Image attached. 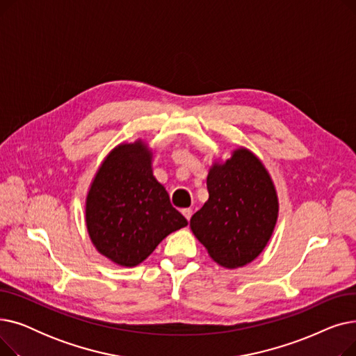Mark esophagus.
Here are the masks:
<instances>
[{
  "label": "esophagus",
  "instance_id": "esophagus-1",
  "mask_svg": "<svg viewBox=\"0 0 356 356\" xmlns=\"http://www.w3.org/2000/svg\"><path fill=\"white\" fill-rule=\"evenodd\" d=\"M181 213H183V216L188 219V220H191V218H192V213H193V211L191 209V208H184V209H181Z\"/></svg>",
  "mask_w": 356,
  "mask_h": 356
}]
</instances>
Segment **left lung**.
Returning a JSON list of instances; mask_svg holds the SVG:
<instances>
[{
	"label": "left lung",
	"mask_w": 356,
	"mask_h": 356,
	"mask_svg": "<svg viewBox=\"0 0 356 356\" xmlns=\"http://www.w3.org/2000/svg\"><path fill=\"white\" fill-rule=\"evenodd\" d=\"M209 199L191 228L209 255L227 268L242 267L267 245L278 216V200L266 167L239 148L208 175Z\"/></svg>",
	"instance_id": "left-lung-1"
}]
</instances>
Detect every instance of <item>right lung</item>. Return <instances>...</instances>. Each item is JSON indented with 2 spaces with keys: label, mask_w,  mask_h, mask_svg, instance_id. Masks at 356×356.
<instances>
[{
  "label": "right lung",
  "mask_w": 356,
  "mask_h": 356,
  "mask_svg": "<svg viewBox=\"0 0 356 356\" xmlns=\"http://www.w3.org/2000/svg\"><path fill=\"white\" fill-rule=\"evenodd\" d=\"M186 225L153 176L152 154L143 143L112 149L86 197V227L97 250L118 266L134 267Z\"/></svg>",
  "instance_id": "add662e5"
}]
</instances>
